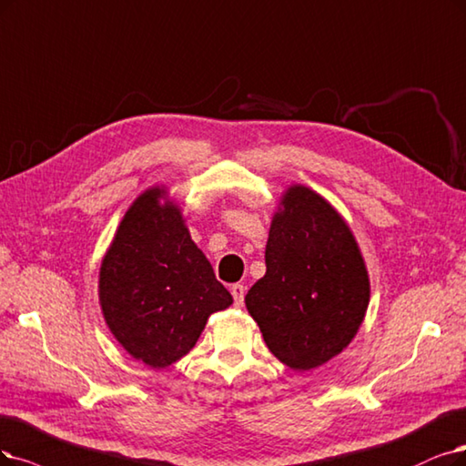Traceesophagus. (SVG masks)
Returning a JSON list of instances; mask_svg holds the SVG:
<instances>
[{
  "instance_id": "34e87169",
  "label": "esophagus",
  "mask_w": 466,
  "mask_h": 466,
  "mask_svg": "<svg viewBox=\"0 0 466 466\" xmlns=\"http://www.w3.org/2000/svg\"><path fill=\"white\" fill-rule=\"evenodd\" d=\"M230 291H232V298H234L236 307H242V305H244V298H246V288H244V284H234V286L230 288Z\"/></svg>"
}]
</instances>
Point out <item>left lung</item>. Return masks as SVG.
Segmentation results:
<instances>
[{"mask_svg":"<svg viewBox=\"0 0 466 466\" xmlns=\"http://www.w3.org/2000/svg\"><path fill=\"white\" fill-rule=\"evenodd\" d=\"M267 272L246 296L270 353L311 370L350 346L365 319L370 284L355 238L334 207L291 186L272 218Z\"/></svg>","mask_w":466,"mask_h":466,"instance_id":"obj_1","label":"left lung"}]
</instances>
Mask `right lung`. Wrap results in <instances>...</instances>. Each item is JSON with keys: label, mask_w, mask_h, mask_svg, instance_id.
I'll return each mask as SVG.
<instances>
[{"label": "right lung", "mask_w": 466, "mask_h": 466, "mask_svg": "<svg viewBox=\"0 0 466 466\" xmlns=\"http://www.w3.org/2000/svg\"><path fill=\"white\" fill-rule=\"evenodd\" d=\"M151 187L127 211L99 270V303L116 341L151 369L177 363L207 319L232 303L189 238L178 207Z\"/></svg>", "instance_id": "1"}]
</instances>
